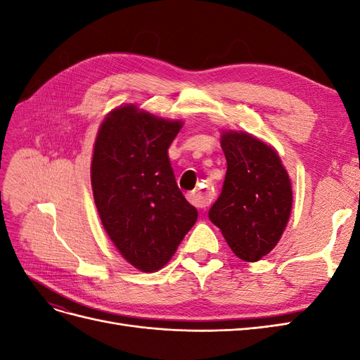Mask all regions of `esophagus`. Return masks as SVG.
Masks as SVG:
<instances>
[{
    "label": "esophagus",
    "mask_w": 360,
    "mask_h": 360,
    "mask_svg": "<svg viewBox=\"0 0 360 360\" xmlns=\"http://www.w3.org/2000/svg\"><path fill=\"white\" fill-rule=\"evenodd\" d=\"M188 200L192 205L198 207V209H205L207 205L210 204V198L201 192H192L188 195Z\"/></svg>",
    "instance_id": "obj_1"
}]
</instances>
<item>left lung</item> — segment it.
I'll list each match as a JSON object with an SVG mask.
<instances>
[{
  "mask_svg": "<svg viewBox=\"0 0 360 360\" xmlns=\"http://www.w3.org/2000/svg\"><path fill=\"white\" fill-rule=\"evenodd\" d=\"M226 174L209 219L233 252L248 263L267 255L284 233L292 204L291 183L276 151L246 132H224Z\"/></svg>",
  "mask_w": 360,
  "mask_h": 360,
  "instance_id": "8db88e82",
  "label": "left lung"
}]
</instances>
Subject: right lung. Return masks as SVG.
<instances>
[{
	"instance_id": "1",
	"label": "right lung",
	"mask_w": 360,
	"mask_h": 360,
	"mask_svg": "<svg viewBox=\"0 0 360 360\" xmlns=\"http://www.w3.org/2000/svg\"><path fill=\"white\" fill-rule=\"evenodd\" d=\"M181 126L134 105L120 106L94 143L91 186L101 221L120 254L146 274L168 263L198 217L168 158Z\"/></svg>"
}]
</instances>
